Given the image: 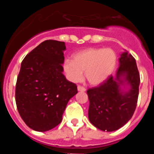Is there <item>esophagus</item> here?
Here are the masks:
<instances>
[{"label": "esophagus", "mask_w": 154, "mask_h": 154, "mask_svg": "<svg viewBox=\"0 0 154 154\" xmlns=\"http://www.w3.org/2000/svg\"><path fill=\"white\" fill-rule=\"evenodd\" d=\"M78 90L81 91V92H85L86 89H85V87L82 86V85H78Z\"/></svg>", "instance_id": "1"}]
</instances>
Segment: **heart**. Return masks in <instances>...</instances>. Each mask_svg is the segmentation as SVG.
I'll use <instances>...</instances> for the list:
<instances>
[{"instance_id":"heart-1","label":"heart","mask_w":154,"mask_h":154,"mask_svg":"<svg viewBox=\"0 0 154 154\" xmlns=\"http://www.w3.org/2000/svg\"><path fill=\"white\" fill-rule=\"evenodd\" d=\"M116 61L117 56L112 48H88L75 53L73 60H65L63 69L71 82L81 81L85 71V77L89 83L99 85L112 74Z\"/></svg>"}]
</instances>
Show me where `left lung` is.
Returning a JSON list of instances; mask_svg holds the SVG:
<instances>
[{
	"mask_svg": "<svg viewBox=\"0 0 154 154\" xmlns=\"http://www.w3.org/2000/svg\"><path fill=\"white\" fill-rule=\"evenodd\" d=\"M116 77L111 75L99 86L87 90L90 123L103 131L111 132L124 126L133 116L139 96L140 73L137 62L128 52L121 54ZM124 78L131 85L129 92L120 90Z\"/></svg>",
	"mask_w": 154,
	"mask_h": 154,
	"instance_id": "8db88e82",
	"label": "left lung"
}]
</instances>
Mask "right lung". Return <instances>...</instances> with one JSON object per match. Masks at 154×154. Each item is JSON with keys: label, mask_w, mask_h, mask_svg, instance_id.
Segmentation results:
<instances>
[{"label": "right lung", "mask_w": 154, "mask_h": 154, "mask_svg": "<svg viewBox=\"0 0 154 154\" xmlns=\"http://www.w3.org/2000/svg\"><path fill=\"white\" fill-rule=\"evenodd\" d=\"M65 42L46 40L21 62L15 88L18 112L27 126L38 132L50 130L62 120L77 85L62 74Z\"/></svg>", "instance_id": "add662e5"}]
</instances>
